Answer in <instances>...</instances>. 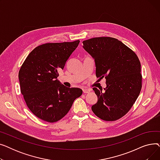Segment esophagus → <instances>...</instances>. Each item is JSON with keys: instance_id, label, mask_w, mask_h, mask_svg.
<instances>
[{"instance_id": "obj_1", "label": "esophagus", "mask_w": 160, "mask_h": 160, "mask_svg": "<svg viewBox=\"0 0 160 160\" xmlns=\"http://www.w3.org/2000/svg\"><path fill=\"white\" fill-rule=\"evenodd\" d=\"M82 91H83V93H89L90 92V91L89 89H83Z\"/></svg>"}]
</instances>
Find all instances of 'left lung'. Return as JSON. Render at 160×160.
Listing matches in <instances>:
<instances>
[{
    "mask_svg": "<svg viewBox=\"0 0 160 160\" xmlns=\"http://www.w3.org/2000/svg\"><path fill=\"white\" fill-rule=\"evenodd\" d=\"M83 47L95 59L96 76L105 77L106 88H93L98 97L91 110L106 121L118 120L135 103L142 88L141 63L132 49L113 38L99 37L83 41Z\"/></svg>",
    "mask_w": 160,
    "mask_h": 160,
    "instance_id": "8db88e82",
    "label": "left lung"
}]
</instances>
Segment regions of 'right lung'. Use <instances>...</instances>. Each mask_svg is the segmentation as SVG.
I'll return each mask as SVG.
<instances>
[{"label":"right lung","instance_id":"right-lung-1","mask_svg":"<svg viewBox=\"0 0 160 160\" xmlns=\"http://www.w3.org/2000/svg\"><path fill=\"white\" fill-rule=\"evenodd\" d=\"M80 43L79 40L48 43L33 49L19 72L21 92L29 110L41 120L54 122L69 112L82 90L67 88L57 80L60 69Z\"/></svg>","mask_w":160,"mask_h":160}]
</instances>
